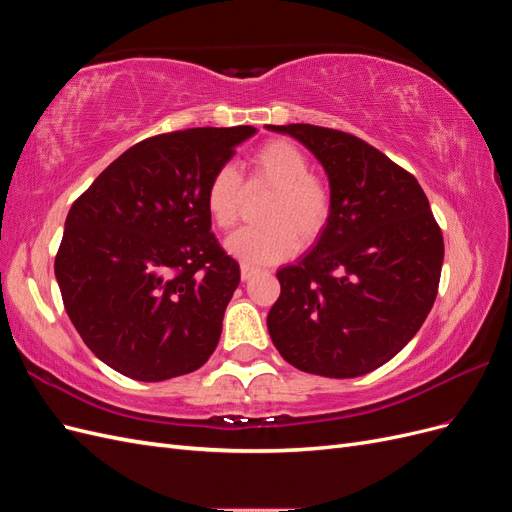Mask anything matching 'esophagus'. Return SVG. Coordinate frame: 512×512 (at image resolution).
Listing matches in <instances>:
<instances>
[{"instance_id":"1","label":"esophagus","mask_w":512,"mask_h":512,"mask_svg":"<svg viewBox=\"0 0 512 512\" xmlns=\"http://www.w3.org/2000/svg\"><path fill=\"white\" fill-rule=\"evenodd\" d=\"M258 269L256 267H252V265H241V280L243 282H247V280H250V277L256 273Z\"/></svg>"}]
</instances>
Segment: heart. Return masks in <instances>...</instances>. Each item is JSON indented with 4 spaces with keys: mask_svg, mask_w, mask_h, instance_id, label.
Returning a JSON list of instances; mask_svg holds the SVG:
<instances>
[{
    "mask_svg": "<svg viewBox=\"0 0 512 512\" xmlns=\"http://www.w3.org/2000/svg\"><path fill=\"white\" fill-rule=\"evenodd\" d=\"M247 188H269L273 196L262 207L265 224L241 228L228 237L226 250L245 265H271L290 258L297 247L316 243L333 213L329 183L312 173V158L297 143L275 138L260 145L247 160ZM245 181L224 164L211 175L205 207L213 224L228 230L241 218Z\"/></svg>",
    "mask_w": 512,
    "mask_h": 512,
    "instance_id": "b5f03b06",
    "label": "heart"
}]
</instances>
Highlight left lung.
I'll return each mask as SVG.
<instances>
[{
  "instance_id": "8db88e82",
  "label": "left lung",
  "mask_w": 512,
  "mask_h": 512,
  "mask_svg": "<svg viewBox=\"0 0 512 512\" xmlns=\"http://www.w3.org/2000/svg\"><path fill=\"white\" fill-rule=\"evenodd\" d=\"M301 141L329 175L333 213L316 247L277 271L267 316L275 348L301 371L356 378L421 329L436 301L442 230L416 177L359 136L312 123L269 126Z\"/></svg>"
}]
</instances>
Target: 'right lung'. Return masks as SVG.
I'll use <instances>...</instances> for the list:
<instances>
[{
  "instance_id": "obj_1",
  "label": "right lung",
  "mask_w": 512,
  "mask_h": 512,
  "mask_svg": "<svg viewBox=\"0 0 512 512\" xmlns=\"http://www.w3.org/2000/svg\"><path fill=\"white\" fill-rule=\"evenodd\" d=\"M256 128L149 136L74 200L55 256L66 312L119 374L160 382L203 367L241 280L211 232L205 190Z\"/></svg>"
}]
</instances>
